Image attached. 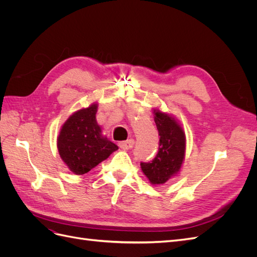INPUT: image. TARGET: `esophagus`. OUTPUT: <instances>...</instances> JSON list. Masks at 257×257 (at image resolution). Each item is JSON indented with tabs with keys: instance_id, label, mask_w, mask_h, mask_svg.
Returning <instances> with one entry per match:
<instances>
[{
	"instance_id": "1",
	"label": "esophagus",
	"mask_w": 257,
	"mask_h": 257,
	"mask_svg": "<svg viewBox=\"0 0 257 257\" xmlns=\"http://www.w3.org/2000/svg\"><path fill=\"white\" fill-rule=\"evenodd\" d=\"M134 144H135L134 139H128V141H125V142H120L119 147L123 150H130V149H132V148H133Z\"/></svg>"
}]
</instances>
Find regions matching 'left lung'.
<instances>
[{
    "label": "left lung",
    "instance_id": "left-lung-1",
    "mask_svg": "<svg viewBox=\"0 0 257 257\" xmlns=\"http://www.w3.org/2000/svg\"><path fill=\"white\" fill-rule=\"evenodd\" d=\"M160 135L159 152L151 162L141 163L142 172L153 185L164 184L179 175L185 158L186 139L182 125L175 116L153 109Z\"/></svg>",
    "mask_w": 257,
    "mask_h": 257
}]
</instances>
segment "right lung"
I'll return each mask as SVG.
<instances>
[{
	"label": "right lung",
	"instance_id": "right-lung-1",
	"mask_svg": "<svg viewBox=\"0 0 257 257\" xmlns=\"http://www.w3.org/2000/svg\"><path fill=\"white\" fill-rule=\"evenodd\" d=\"M97 103L81 108L60 128L57 147L61 160L75 175H84L119 148L104 134L96 121Z\"/></svg>",
	"mask_w": 257,
	"mask_h": 257
}]
</instances>
